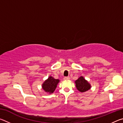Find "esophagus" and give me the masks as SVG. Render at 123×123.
I'll return each instance as SVG.
<instances>
[{
  "mask_svg": "<svg viewBox=\"0 0 123 123\" xmlns=\"http://www.w3.org/2000/svg\"><path fill=\"white\" fill-rule=\"evenodd\" d=\"M69 79H70V78L68 76H66L64 78V80H69Z\"/></svg>",
  "mask_w": 123,
  "mask_h": 123,
  "instance_id": "1",
  "label": "esophagus"
}]
</instances>
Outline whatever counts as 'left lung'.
I'll return each mask as SVG.
<instances>
[{
    "label": "left lung",
    "instance_id": "8db88e82",
    "mask_svg": "<svg viewBox=\"0 0 123 123\" xmlns=\"http://www.w3.org/2000/svg\"><path fill=\"white\" fill-rule=\"evenodd\" d=\"M75 82L76 88L81 92H85L89 90L91 88L90 84L82 76L80 77Z\"/></svg>",
    "mask_w": 123,
    "mask_h": 123
}]
</instances>
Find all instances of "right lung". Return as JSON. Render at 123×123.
<instances>
[{
    "instance_id": "1",
    "label": "right lung",
    "mask_w": 123,
    "mask_h": 123,
    "mask_svg": "<svg viewBox=\"0 0 123 123\" xmlns=\"http://www.w3.org/2000/svg\"><path fill=\"white\" fill-rule=\"evenodd\" d=\"M59 82V80L49 76L42 85V88L44 90L49 93H53L57 87V85Z\"/></svg>"
}]
</instances>
